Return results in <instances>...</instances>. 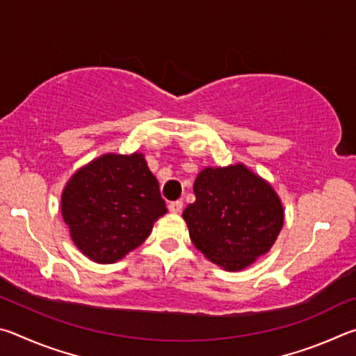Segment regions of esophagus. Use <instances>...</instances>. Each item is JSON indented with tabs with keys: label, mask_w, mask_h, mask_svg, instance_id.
<instances>
[{
	"label": "esophagus",
	"mask_w": 356,
	"mask_h": 356,
	"mask_svg": "<svg viewBox=\"0 0 356 356\" xmlns=\"http://www.w3.org/2000/svg\"><path fill=\"white\" fill-rule=\"evenodd\" d=\"M182 207H184V202L182 201H172L170 202V206H168V210H170L171 213H180L182 212Z\"/></svg>",
	"instance_id": "34e87169"
}]
</instances>
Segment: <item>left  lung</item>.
I'll return each mask as SVG.
<instances>
[{
    "instance_id": "obj_1",
    "label": "left lung",
    "mask_w": 356,
    "mask_h": 356,
    "mask_svg": "<svg viewBox=\"0 0 356 356\" xmlns=\"http://www.w3.org/2000/svg\"><path fill=\"white\" fill-rule=\"evenodd\" d=\"M196 201L184 210L190 238L210 262L240 272L272 250L284 209L272 184L243 163L207 166L193 185Z\"/></svg>"
}]
</instances>
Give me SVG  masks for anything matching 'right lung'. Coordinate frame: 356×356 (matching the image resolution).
Returning <instances> with one entry per match:
<instances>
[{"mask_svg": "<svg viewBox=\"0 0 356 356\" xmlns=\"http://www.w3.org/2000/svg\"><path fill=\"white\" fill-rule=\"evenodd\" d=\"M168 212L144 154H104L72 174L61 193L70 238L84 256L113 264L138 248Z\"/></svg>", "mask_w": 356, "mask_h": 356, "instance_id": "obj_1", "label": "right lung"}]
</instances>
